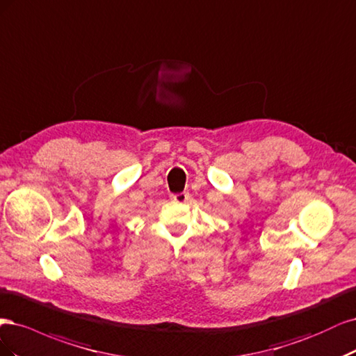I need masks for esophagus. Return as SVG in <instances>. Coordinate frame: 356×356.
Returning a JSON list of instances; mask_svg holds the SVG:
<instances>
[{
  "mask_svg": "<svg viewBox=\"0 0 356 356\" xmlns=\"http://www.w3.org/2000/svg\"><path fill=\"white\" fill-rule=\"evenodd\" d=\"M188 193L186 192H180V193H175V195H171V200H173L175 202H180V204H183V202H186L188 201Z\"/></svg>",
  "mask_w": 356,
  "mask_h": 356,
  "instance_id": "34e87169",
  "label": "esophagus"
}]
</instances>
